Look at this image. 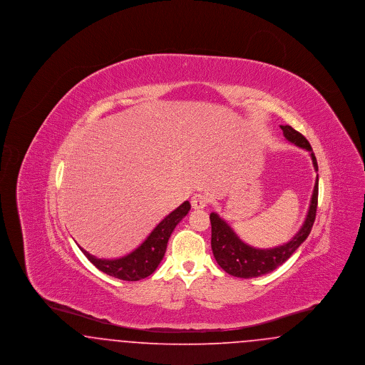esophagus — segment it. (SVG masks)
<instances>
[{"instance_id":"1","label":"esophagus","mask_w":365,"mask_h":365,"mask_svg":"<svg viewBox=\"0 0 365 365\" xmlns=\"http://www.w3.org/2000/svg\"><path fill=\"white\" fill-rule=\"evenodd\" d=\"M208 205V198L202 192H195L191 197V207L194 209L205 208Z\"/></svg>"}]
</instances>
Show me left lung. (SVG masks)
Masks as SVG:
<instances>
[{"instance_id":"obj_1","label":"left lung","mask_w":365,"mask_h":365,"mask_svg":"<svg viewBox=\"0 0 365 365\" xmlns=\"http://www.w3.org/2000/svg\"><path fill=\"white\" fill-rule=\"evenodd\" d=\"M284 138L297 146L308 150L312 157L313 167L317 171V161L313 153L311 143L301 133L295 131L292 125H280ZM317 195H319V176L316 178L313 187L312 198L309 204V210L307 219L299 231L287 243H283L272 249H256L249 246L240 240L234 230L227 225L217 213L212 212L209 219L212 225V252L217 264L226 271L227 274L237 278H257L271 271L277 269L304 242L311 230H312L316 209H317Z\"/></svg>"}]
</instances>
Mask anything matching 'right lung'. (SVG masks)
Instances as JSON below:
<instances>
[{
  "label": "right lung",
  "instance_id": "obj_1",
  "mask_svg": "<svg viewBox=\"0 0 365 365\" xmlns=\"http://www.w3.org/2000/svg\"><path fill=\"white\" fill-rule=\"evenodd\" d=\"M190 208V202L185 201L168 216H165L135 250L120 259H97L85 249L81 247V250L91 264H94L100 271L109 277L128 282L148 278L156 271L158 264L163 260L167 250V243L175 227L189 213Z\"/></svg>",
  "mask_w": 365,
  "mask_h": 365
}]
</instances>
